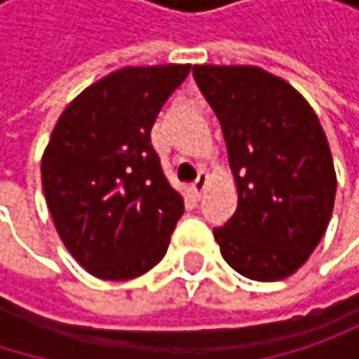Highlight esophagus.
<instances>
[{"instance_id":"34e87169","label":"esophagus","mask_w":359,"mask_h":359,"mask_svg":"<svg viewBox=\"0 0 359 359\" xmlns=\"http://www.w3.org/2000/svg\"><path fill=\"white\" fill-rule=\"evenodd\" d=\"M205 184H208V175H205V172H199L197 180L191 184V191H193V195H195L197 199L203 195V191H205Z\"/></svg>"}]
</instances>
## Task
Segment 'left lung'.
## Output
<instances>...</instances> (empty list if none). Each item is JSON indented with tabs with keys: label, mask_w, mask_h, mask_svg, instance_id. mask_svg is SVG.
I'll use <instances>...</instances> for the list:
<instances>
[{
	"label": "left lung",
	"mask_w": 359,
	"mask_h": 359,
	"mask_svg": "<svg viewBox=\"0 0 359 359\" xmlns=\"http://www.w3.org/2000/svg\"><path fill=\"white\" fill-rule=\"evenodd\" d=\"M216 111L239 203L214 229L222 257L251 280H280L306 264L328 226L337 177L310 104L255 66H193Z\"/></svg>",
	"instance_id": "1"
}]
</instances>
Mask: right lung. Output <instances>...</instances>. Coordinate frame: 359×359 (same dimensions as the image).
<instances>
[{"label":"right lung","mask_w":359,"mask_h":359,"mask_svg":"<svg viewBox=\"0 0 359 359\" xmlns=\"http://www.w3.org/2000/svg\"><path fill=\"white\" fill-rule=\"evenodd\" d=\"M189 64L126 66L60 116L41 160L55 231L93 276L128 280L168 250L184 201L151 145V126Z\"/></svg>","instance_id":"right-lung-1"}]
</instances>
